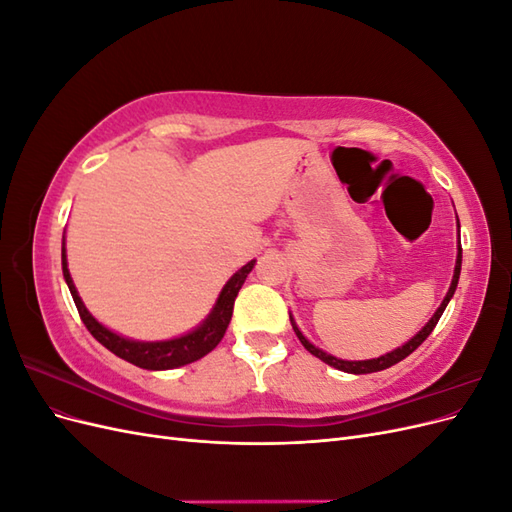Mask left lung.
<instances>
[{
    "label": "left lung",
    "instance_id": "left-lung-1",
    "mask_svg": "<svg viewBox=\"0 0 512 512\" xmlns=\"http://www.w3.org/2000/svg\"><path fill=\"white\" fill-rule=\"evenodd\" d=\"M457 226H459V220H457ZM457 262H455V273H453V282H451V288H448V292H446V297H444V301H442V305L436 309V314L431 316V320L425 324V327L418 331L410 342H406L404 346L401 348H397V350H393V352H386L384 356H378V359H369V361H344V359H337V356H331V354H327V352H322L320 348H316L314 344H309L307 339L303 337V333L297 329V324H294V320H292V316H290V322H292V329H294V333H297V337L301 339V344L305 346V350L307 352H312L314 356H318L320 361H324L327 365H331V367H335V369H339V371H346V374H374V371H382V369H386V367H391V365H395V363H399V361H404L408 354H412L418 346H421L425 339L429 337V333L436 329V324H438V320H440V316L444 314V309H446V305H448V301L453 299V294H455V290H457V282H459V273H461V245L457 247Z\"/></svg>",
    "mask_w": 512,
    "mask_h": 512
}]
</instances>
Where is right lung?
Returning a JSON list of instances; mask_svg holds the SVG:
<instances>
[{"instance_id": "1", "label": "right lung", "mask_w": 512, "mask_h": 512, "mask_svg": "<svg viewBox=\"0 0 512 512\" xmlns=\"http://www.w3.org/2000/svg\"><path fill=\"white\" fill-rule=\"evenodd\" d=\"M256 265V260H250L245 267H241L235 275L230 277L226 286L222 288L218 301H215L211 314L205 318V322L200 324L198 329H194L188 335H181L175 339H168V342H136V339L121 337L113 331H108L106 327L87 312V307L83 305L79 292L74 288V282L68 271V260H66V245L61 247V269H64L66 284L70 288V294L74 299L76 309H79V316L85 322L87 331L94 335L98 342L117 354L119 359L128 361L136 367L143 369H175L181 365L194 363L198 359H203L205 354H209L215 346L222 342V337L228 329V322L232 318V307H235L237 294L245 282L247 273H250Z\"/></svg>"}]
</instances>
